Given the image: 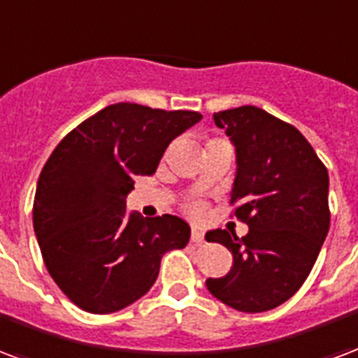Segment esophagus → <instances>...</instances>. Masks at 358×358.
<instances>
[{
    "label": "esophagus",
    "instance_id": "obj_1",
    "mask_svg": "<svg viewBox=\"0 0 358 358\" xmlns=\"http://www.w3.org/2000/svg\"><path fill=\"white\" fill-rule=\"evenodd\" d=\"M203 241H205V235H203V231H201V229H197V227H193L192 243H195V245H201Z\"/></svg>",
    "mask_w": 358,
    "mask_h": 358
}]
</instances>
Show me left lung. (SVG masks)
I'll use <instances>...</instances> for the list:
<instances>
[{
  "label": "left lung",
  "instance_id": "1",
  "mask_svg": "<svg viewBox=\"0 0 358 358\" xmlns=\"http://www.w3.org/2000/svg\"><path fill=\"white\" fill-rule=\"evenodd\" d=\"M235 145L231 203L245 237L213 229L233 254L229 273L206 279L226 306L262 313L292 298L315 266L330 227L328 171L296 127L256 106L214 113Z\"/></svg>",
  "mask_w": 358,
  "mask_h": 358
}]
</instances>
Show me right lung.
Returning a JSON list of instances; mask_svg holds the SVG:
<instances>
[{
	"label": "right lung",
	"instance_id": "1",
	"mask_svg": "<svg viewBox=\"0 0 358 358\" xmlns=\"http://www.w3.org/2000/svg\"><path fill=\"white\" fill-rule=\"evenodd\" d=\"M197 112L119 102L83 121L55 148L39 174L34 231L58 288L89 313H115L142 298L163 254L184 248L186 220L127 214L136 176H152Z\"/></svg>",
	"mask_w": 358,
	"mask_h": 358
}]
</instances>
